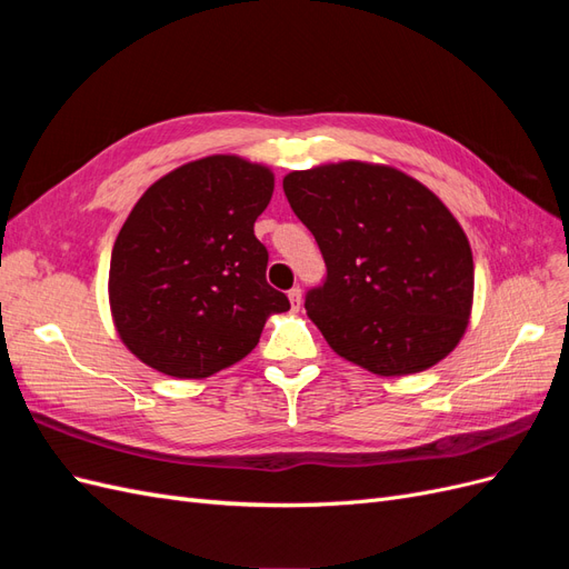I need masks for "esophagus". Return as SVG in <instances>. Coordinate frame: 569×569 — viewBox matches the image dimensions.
<instances>
[{"instance_id": "esophagus-1", "label": "esophagus", "mask_w": 569, "mask_h": 569, "mask_svg": "<svg viewBox=\"0 0 569 569\" xmlns=\"http://www.w3.org/2000/svg\"><path fill=\"white\" fill-rule=\"evenodd\" d=\"M287 297H289V303H291V311H299V308H301V301H303L301 287H291Z\"/></svg>"}]
</instances>
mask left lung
Returning <instances> with one entry per match:
<instances>
[{"instance_id":"obj_1","label":"left lung","mask_w":569,"mask_h":569,"mask_svg":"<svg viewBox=\"0 0 569 569\" xmlns=\"http://www.w3.org/2000/svg\"><path fill=\"white\" fill-rule=\"evenodd\" d=\"M282 187L327 266L306 313L341 358L399 377L456 349L472 311L475 263L435 192L363 161L295 170Z\"/></svg>"}]
</instances>
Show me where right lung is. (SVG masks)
<instances>
[{"instance_id": "right-lung-1", "label": "right lung", "mask_w": 569, "mask_h": 569, "mask_svg": "<svg viewBox=\"0 0 569 569\" xmlns=\"http://www.w3.org/2000/svg\"><path fill=\"white\" fill-rule=\"evenodd\" d=\"M272 189L270 168L216 153L170 170L134 203L111 251L109 301L142 363L209 377L253 351L270 313L289 311L253 234Z\"/></svg>"}]
</instances>
